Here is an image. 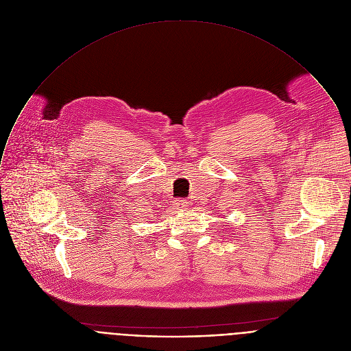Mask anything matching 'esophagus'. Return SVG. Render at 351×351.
Segmentation results:
<instances>
[{
    "mask_svg": "<svg viewBox=\"0 0 351 351\" xmlns=\"http://www.w3.org/2000/svg\"><path fill=\"white\" fill-rule=\"evenodd\" d=\"M173 207H175V210H186V208L189 207V203H187V199H183V198L175 199V203H173Z\"/></svg>",
    "mask_w": 351,
    "mask_h": 351,
    "instance_id": "1",
    "label": "esophagus"
}]
</instances>
